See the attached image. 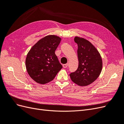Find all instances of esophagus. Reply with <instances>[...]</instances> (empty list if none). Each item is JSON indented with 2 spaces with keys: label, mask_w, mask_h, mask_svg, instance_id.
<instances>
[{
  "label": "esophagus",
  "mask_w": 124,
  "mask_h": 124,
  "mask_svg": "<svg viewBox=\"0 0 124 124\" xmlns=\"http://www.w3.org/2000/svg\"><path fill=\"white\" fill-rule=\"evenodd\" d=\"M68 63H66V64H63V65H62V67H63V68H67V67H68Z\"/></svg>",
  "instance_id": "obj_1"
}]
</instances>
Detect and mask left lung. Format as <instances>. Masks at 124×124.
<instances>
[{"label":"left lung","instance_id":"left-lung-1","mask_svg":"<svg viewBox=\"0 0 124 124\" xmlns=\"http://www.w3.org/2000/svg\"><path fill=\"white\" fill-rule=\"evenodd\" d=\"M74 40L78 46V67L70 77L78 86H87L99 76L102 69V58L97 48L87 40L78 36Z\"/></svg>","mask_w":124,"mask_h":124}]
</instances>
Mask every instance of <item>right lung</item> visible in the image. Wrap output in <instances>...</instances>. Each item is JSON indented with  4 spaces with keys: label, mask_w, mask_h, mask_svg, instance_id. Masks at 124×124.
I'll return each instance as SVG.
<instances>
[{
    "label": "right lung",
    "mask_w": 124,
    "mask_h": 124,
    "mask_svg": "<svg viewBox=\"0 0 124 124\" xmlns=\"http://www.w3.org/2000/svg\"><path fill=\"white\" fill-rule=\"evenodd\" d=\"M61 38L55 35H48L39 40L26 56L27 71L37 83L44 84L53 80L62 68L55 51Z\"/></svg>",
    "instance_id": "add662e5"
}]
</instances>
